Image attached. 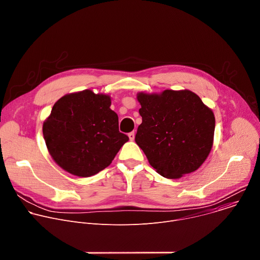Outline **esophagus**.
I'll list each match as a JSON object with an SVG mask.
<instances>
[{"label":"esophagus","mask_w":260,"mask_h":260,"mask_svg":"<svg viewBox=\"0 0 260 260\" xmlns=\"http://www.w3.org/2000/svg\"><path fill=\"white\" fill-rule=\"evenodd\" d=\"M128 138H129L131 141H134V140H135V133H134V132L129 133V134H128Z\"/></svg>","instance_id":"obj_1"}]
</instances>
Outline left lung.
I'll return each mask as SVG.
<instances>
[{"mask_svg": "<svg viewBox=\"0 0 260 260\" xmlns=\"http://www.w3.org/2000/svg\"><path fill=\"white\" fill-rule=\"evenodd\" d=\"M137 99L142 123L135 140L150 166L168 179L197 171L213 146L212 109L188 89L138 92Z\"/></svg>", "mask_w": 260, "mask_h": 260, "instance_id": "obj_1", "label": "left lung"}]
</instances>
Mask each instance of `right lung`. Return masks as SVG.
I'll return each instance as SVG.
<instances>
[{"label": "right lung", "mask_w": 260, "mask_h": 260, "mask_svg": "<svg viewBox=\"0 0 260 260\" xmlns=\"http://www.w3.org/2000/svg\"><path fill=\"white\" fill-rule=\"evenodd\" d=\"M111 96L90 89L61 96L43 123L52 159L66 172L90 177L112 162L128 137L118 129Z\"/></svg>", "instance_id": "right-lung-1"}]
</instances>
